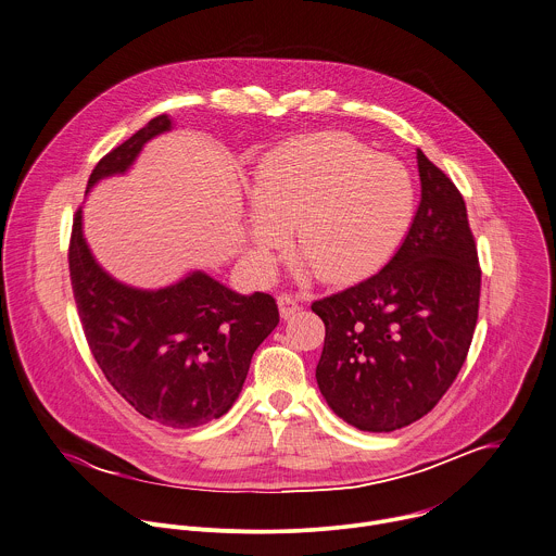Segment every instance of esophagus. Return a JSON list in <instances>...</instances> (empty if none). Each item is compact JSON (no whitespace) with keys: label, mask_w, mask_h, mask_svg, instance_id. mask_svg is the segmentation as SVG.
Here are the masks:
<instances>
[{"label":"esophagus","mask_w":556,"mask_h":556,"mask_svg":"<svg viewBox=\"0 0 556 556\" xmlns=\"http://www.w3.org/2000/svg\"><path fill=\"white\" fill-rule=\"evenodd\" d=\"M277 305H279V316L286 320V318H290V316H294L296 312H299V301L294 299V296H290V294H281L279 299H277Z\"/></svg>","instance_id":"1"}]
</instances>
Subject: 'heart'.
Segmentation results:
<instances>
[{
  "instance_id": "b5f03b06",
  "label": "heart",
  "mask_w": 556,
  "mask_h": 556,
  "mask_svg": "<svg viewBox=\"0 0 556 556\" xmlns=\"http://www.w3.org/2000/svg\"><path fill=\"white\" fill-rule=\"evenodd\" d=\"M253 179L247 262L260 277L268 275L283 229H292L318 279H362L390 262L416 218L409 166L342 131L281 142Z\"/></svg>"
}]
</instances>
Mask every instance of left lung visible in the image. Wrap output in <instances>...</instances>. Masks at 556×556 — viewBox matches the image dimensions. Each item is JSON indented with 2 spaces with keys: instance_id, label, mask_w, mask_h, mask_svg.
<instances>
[{
  "instance_id": "left-lung-1",
  "label": "left lung",
  "mask_w": 556,
  "mask_h": 556,
  "mask_svg": "<svg viewBox=\"0 0 556 556\" xmlns=\"http://www.w3.org/2000/svg\"><path fill=\"white\" fill-rule=\"evenodd\" d=\"M420 205L394 257L366 281L312 303L325 323L316 381L359 431L427 416L459 375L479 318L481 268L457 186L418 149Z\"/></svg>"
}]
</instances>
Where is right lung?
Returning <instances> with one entry per match:
<instances>
[{
	"instance_id": "1",
	"label": "right lung",
	"mask_w": 556,
	"mask_h": 556,
	"mask_svg": "<svg viewBox=\"0 0 556 556\" xmlns=\"http://www.w3.org/2000/svg\"><path fill=\"white\" fill-rule=\"evenodd\" d=\"M173 129L160 114L92 168L86 194L125 175L149 140ZM71 286L94 362L110 386L144 418L192 429L225 416L242 392L251 357L279 325L270 294H238L203 270L144 290L114 279L94 260L81 223L73 220Z\"/></svg>"
}]
</instances>
